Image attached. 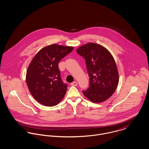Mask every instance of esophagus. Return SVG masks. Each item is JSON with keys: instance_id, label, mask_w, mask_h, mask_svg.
<instances>
[{"instance_id": "esophagus-1", "label": "esophagus", "mask_w": 149, "mask_h": 149, "mask_svg": "<svg viewBox=\"0 0 149 149\" xmlns=\"http://www.w3.org/2000/svg\"><path fill=\"white\" fill-rule=\"evenodd\" d=\"M70 85H72V86H76L77 85V83L76 81H74V82L70 84Z\"/></svg>"}]
</instances>
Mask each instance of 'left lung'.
Masks as SVG:
<instances>
[{"mask_svg":"<svg viewBox=\"0 0 149 149\" xmlns=\"http://www.w3.org/2000/svg\"><path fill=\"white\" fill-rule=\"evenodd\" d=\"M85 60L89 77V87L83 93L90 101L99 103L114 93L119 83V73L115 60L104 46L89 42L77 49Z\"/></svg>","mask_w":149,"mask_h":149,"instance_id":"8db88e82","label":"left lung"}]
</instances>
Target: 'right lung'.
<instances>
[{"instance_id": "add662e5", "label": "right lung", "mask_w": 149, "mask_h": 149, "mask_svg": "<svg viewBox=\"0 0 149 149\" xmlns=\"http://www.w3.org/2000/svg\"><path fill=\"white\" fill-rule=\"evenodd\" d=\"M74 47L52 44L41 49L29 64L26 84L33 97L45 106L58 104L64 98L67 85L63 83L58 63Z\"/></svg>"}]
</instances>
